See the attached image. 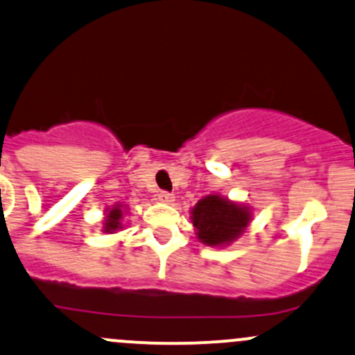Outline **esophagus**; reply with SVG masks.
I'll use <instances>...</instances> for the list:
<instances>
[{"label":"esophagus","mask_w":355,"mask_h":355,"mask_svg":"<svg viewBox=\"0 0 355 355\" xmlns=\"http://www.w3.org/2000/svg\"><path fill=\"white\" fill-rule=\"evenodd\" d=\"M158 198H159V202H163V204H173V202H175L173 193L165 192V190L158 193Z\"/></svg>","instance_id":"esophagus-1"}]
</instances>
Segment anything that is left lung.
<instances>
[{
  "label": "left lung",
  "mask_w": 355,
  "mask_h": 355,
  "mask_svg": "<svg viewBox=\"0 0 355 355\" xmlns=\"http://www.w3.org/2000/svg\"><path fill=\"white\" fill-rule=\"evenodd\" d=\"M190 219L200 243L227 246L246 231L251 222V209L214 193L197 202Z\"/></svg>",
  "instance_id": "8db88e82"
}]
</instances>
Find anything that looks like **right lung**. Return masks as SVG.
<instances>
[{
    "label": "right lung",
    "mask_w": 355,
    "mask_h": 355,
    "mask_svg": "<svg viewBox=\"0 0 355 355\" xmlns=\"http://www.w3.org/2000/svg\"><path fill=\"white\" fill-rule=\"evenodd\" d=\"M124 207L121 204H116L114 207L106 210V219H104V232H116L118 229H123V216H124Z\"/></svg>",
    "instance_id": "obj_1"
}]
</instances>
